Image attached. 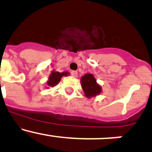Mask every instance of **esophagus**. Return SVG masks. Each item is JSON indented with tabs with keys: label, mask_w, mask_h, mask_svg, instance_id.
Masks as SVG:
<instances>
[{
	"label": "esophagus",
	"mask_w": 152,
	"mask_h": 152,
	"mask_svg": "<svg viewBox=\"0 0 152 152\" xmlns=\"http://www.w3.org/2000/svg\"><path fill=\"white\" fill-rule=\"evenodd\" d=\"M71 76H73V77H77L78 76V72L77 71H72L71 72Z\"/></svg>",
	"instance_id": "esophagus-1"
}]
</instances>
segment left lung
Segmentation results:
<instances>
[{"mask_svg":"<svg viewBox=\"0 0 152 152\" xmlns=\"http://www.w3.org/2000/svg\"><path fill=\"white\" fill-rule=\"evenodd\" d=\"M80 82L85 96L88 99L96 97L102 93V86L97 83L94 76L91 73H87L82 76Z\"/></svg>","mask_w":152,"mask_h":152,"instance_id":"left-lung-1","label":"left lung"}]
</instances>
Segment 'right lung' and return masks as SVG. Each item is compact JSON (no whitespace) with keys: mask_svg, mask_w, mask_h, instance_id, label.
Returning a JSON list of instances; mask_svg holds the SVG:
<instances>
[{"mask_svg":"<svg viewBox=\"0 0 152 152\" xmlns=\"http://www.w3.org/2000/svg\"><path fill=\"white\" fill-rule=\"evenodd\" d=\"M70 75V73L67 71L65 72H62V73H59V71H55V70H52L51 73H50V76H49L48 79L47 81V85L48 87L46 88H49V87H53L54 86L59 83L61 79H62L63 76H67Z\"/></svg>","mask_w":152,"mask_h":152,"instance_id":"right-lung-1","label":"right lung"}]
</instances>
